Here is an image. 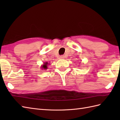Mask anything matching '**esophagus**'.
Listing matches in <instances>:
<instances>
[{
	"label": "esophagus",
	"mask_w": 120,
	"mask_h": 120,
	"mask_svg": "<svg viewBox=\"0 0 120 120\" xmlns=\"http://www.w3.org/2000/svg\"><path fill=\"white\" fill-rule=\"evenodd\" d=\"M64 56H60V59H64Z\"/></svg>",
	"instance_id": "obj_1"
}]
</instances>
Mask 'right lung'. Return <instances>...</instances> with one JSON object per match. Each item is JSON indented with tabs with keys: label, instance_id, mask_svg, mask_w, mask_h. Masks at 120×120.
I'll return each mask as SVG.
<instances>
[{
	"label": "right lung",
	"instance_id": "right-lung-1",
	"mask_svg": "<svg viewBox=\"0 0 120 120\" xmlns=\"http://www.w3.org/2000/svg\"><path fill=\"white\" fill-rule=\"evenodd\" d=\"M47 65H48V62H45L44 63V64H43L42 66V68H43V69H47Z\"/></svg>",
	"mask_w": 120,
	"mask_h": 120
}]
</instances>
